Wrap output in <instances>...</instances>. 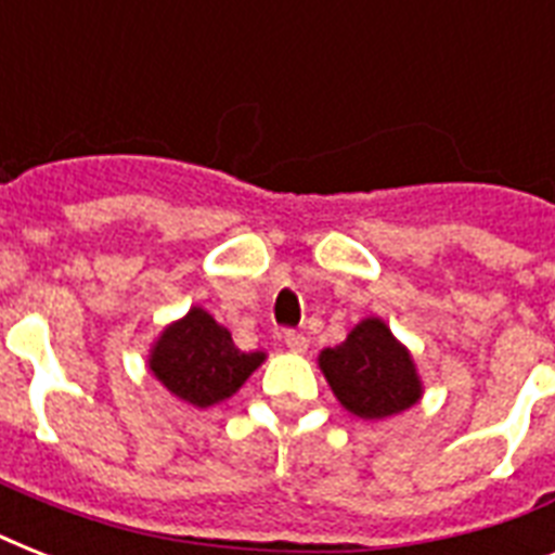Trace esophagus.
Listing matches in <instances>:
<instances>
[{"mask_svg": "<svg viewBox=\"0 0 555 555\" xmlns=\"http://www.w3.org/2000/svg\"><path fill=\"white\" fill-rule=\"evenodd\" d=\"M285 346L294 351V354H305L308 351V337L305 334H296V331H285Z\"/></svg>", "mask_w": 555, "mask_h": 555, "instance_id": "1", "label": "esophagus"}]
</instances>
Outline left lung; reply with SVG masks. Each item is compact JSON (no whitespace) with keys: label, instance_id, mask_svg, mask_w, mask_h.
I'll use <instances>...</instances> for the list:
<instances>
[{"label":"left lung","instance_id":"obj_1","mask_svg":"<svg viewBox=\"0 0 555 555\" xmlns=\"http://www.w3.org/2000/svg\"><path fill=\"white\" fill-rule=\"evenodd\" d=\"M320 371L339 405L360 421H386L421 403L423 379L412 351L379 317H365L334 348H322Z\"/></svg>","mask_w":555,"mask_h":555}]
</instances>
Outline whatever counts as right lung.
Returning <instances> with one entry per match:
<instances>
[{
    "label": "right lung",
    "mask_w": 555,
    "mask_h": 555,
    "mask_svg": "<svg viewBox=\"0 0 555 555\" xmlns=\"http://www.w3.org/2000/svg\"><path fill=\"white\" fill-rule=\"evenodd\" d=\"M264 360V351H242L212 313L192 305L181 320L160 331L146 365L176 400L209 409L233 397Z\"/></svg>",
    "instance_id": "1"
}]
</instances>
